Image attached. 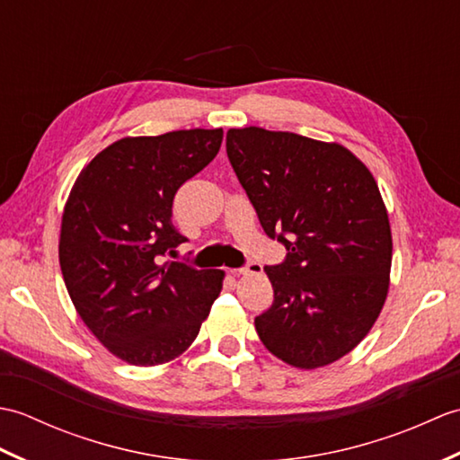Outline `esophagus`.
Masks as SVG:
<instances>
[{"label": "esophagus", "instance_id": "1", "mask_svg": "<svg viewBox=\"0 0 460 460\" xmlns=\"http://www.w3.org/2000/svg\"><path fill=\"white\" fill-rule=\"evenodd\" d=\"M229 272H231V275H235V277H239V275H243V277H247V275H261V272H262V265H259V262H249L247 267H243V269H231Z\"/></svg>", "mask_w": 460, "mask_h": 460}]
</instances>
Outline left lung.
<instances>
[{
  "label": "left lung",
  "mask_w": 460,
  "mask_h": 460,
  "mask_svg": "<svg viewBox=\"0 0 460 460\" xmlns=\"http://www.w3.org/2000/svg\"><path fill=\"white\" fill-rule=\"evenodd\" d=\"M227 155L285 262L265 267L272 306L255 318L279 359L316 369L349 354L376 324L392 272V227L366 164L336 142L249 126Z\"/></svg>",
  "instance_id": "left-lung-1"
}]
</instances>
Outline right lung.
Listing matches in <instances>:
<instances>
[{"label":"right lung","instance_id":"1","mask_svg":"<svg viewBox=\"0 0 460 460\" xmlns=\"http://www.w3.org/2000/svg\"><path fill=\"white\" fill-rule=\"evenodd\" d=\"M223 130L116 140L84 165L63 209L58 262L73 305L126 364L180 358L223 288L225 272L160 257L188 241L172 223L173 195L215 155Z\"/></svg>","mask_w":460,"mask_h":460}]
</instances>
